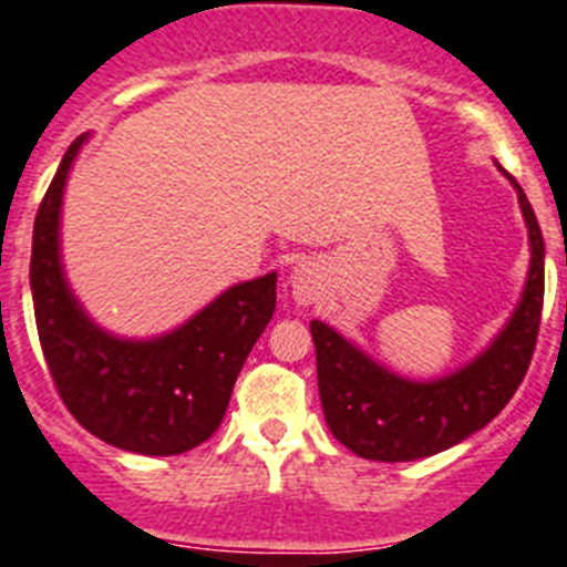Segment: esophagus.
<instances>
[{
    "label": "esophagus",
    "mask_w": 567,
    "mask_h": 567,
    "mask_svg": "<svg viewBox=\"0 0 567 567\" xmlns=\"http://www.w3.org/2000/svg\"><path fill=\"white\" fill-rule=\"evenodd\" d=\"M290 290H293V299L299 305H313L319 299L321 290V274L319 265L310 262V259H299V262L290 268Z\"/></svg>",
    "instance_id": "obj_1"
}]
</instances>
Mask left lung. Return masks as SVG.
<instances>
[{"instance_id": "1", "label": "left lung", "mask_w": 567, "mask_h": 567, "mask_svg": "<svg viewBox=\"0 0 567 567\" xmlns=\"http://www.w3.org/2000/svg\"><path fill=\"white\" fill-rule=\"evenodd\" d=\"M497 169L517 188L532 265L512 319L477 359L443 379L410 381L372 361L324 321H310L324 421L336 441L359 457L401 463L437 455L483 430L523 384L543 316L545 243L519 183L499 163Z\"/></svg>"}]
</instances>
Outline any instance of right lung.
<instances>
[{
    "label": "right lung",
    "instance_id": "obj_1",
    "mask_svg": "<svg viewBox=\"0 0 567 567\" xmlns=\"http://www.w3.org/2000/svg\"><path fill=\"white\" fill-rule=\"evenodd\" d=\"M86 137L64 152L33 223L30 290L44 361L86 432L137 455H181L220 426L234 381L277 308V274L234 285L157 339L99 328L70 290L59 239L64 183Z\"/></svg>",
    "mask_w": 567,
    "mask_h": 567
}]
</instances>
